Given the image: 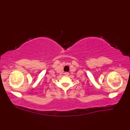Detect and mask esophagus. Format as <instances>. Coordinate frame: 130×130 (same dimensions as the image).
<instances>
[{
    "label": "esophagus",
    "instance_id": "1",
    "mask_svg": "<svg viewBox=\"0 0 130 130\" xmlns=\"http://www.w3.org/2000/svg\"><path fill=\"white\" fill-rule=\"evenodd\" d=\"M65 75H69V73H65Z\"/></svg>",
    "mask_w": 130,
    "mask_h": 130
}]
</instances>
